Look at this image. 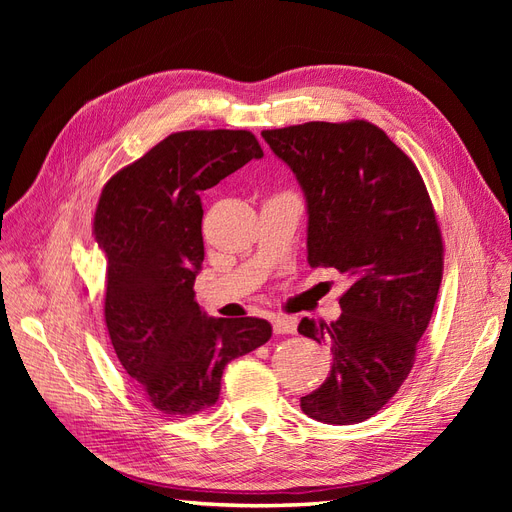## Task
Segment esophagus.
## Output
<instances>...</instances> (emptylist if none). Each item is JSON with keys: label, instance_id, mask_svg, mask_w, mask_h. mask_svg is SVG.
Returning <instances> with one entry per match:
<instances>
[{"label": "esophagus", "instance_id": "34e87169", "mask_svg": "<svg viewBox=\"0 0 512 512\" xmlns=\"http://www.w3.org/2000/svg\"><path fill=\"white\" fill-rule=\"evenodd\" d=\"M273 331L275 335H288L297 331V320L286 318V316H277L273 318Z\"/></svg>", "mask_w": 512, "mask_h": 512}]
</instances>
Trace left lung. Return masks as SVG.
<instances>
[{
	"instance_id": "8db88e82",
	"label": "left lung",
	"mask_w": 512,
	"mask_h": 512,
	"mask_svg": "<svg viewBox=\"0 0 512 512\" xmlns=\"http://www.w3.org/2000/svg\"><path fill=\"white\" fill-rule=\"evenodd\" d=\"M307 200V262L350 286L342 316L303 318L299 333L331 348L333 365L301 410L329 425L374 416L408 378L438 299L442 232L414 162L365 119L262 130Z\"/></svg>"
}]
</instances>
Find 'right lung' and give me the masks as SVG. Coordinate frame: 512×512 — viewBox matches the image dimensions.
I'll return each instance as SVG.
<instances>
[{
	"instance_id": "obj_1",
	"label": "right lung",
	"mask_w": 512,
	"mask_h": 512,
	"mask_svg": "<svg viewBox=\"0 0 512 512\" xmlns=\"http://www.w3.org/2000/svg\"><path fill=\"white\" fill-rule=\"evenodd\" d=\"M258 158L247 130L175 132L102 190L94 237L108 262V337L126 374L164 414L213 406L224 367L271 339L267 320L209 318L194 299L205 258L200 192Z\"/></svg>"
}]
</instances>
